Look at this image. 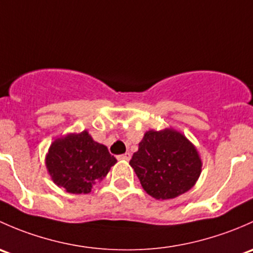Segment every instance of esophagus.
Segmentation results:
<instances>
[{
    "label": "esophagus",
    "instance_id": "1",
    "mask_svg": "<svg viewBox=\"0 0 253 253\" xmlns=\"http://www.w3.org/2000/svg\"><path fill=\"white\" fill-rule=\"evenodd\" d=\"M119 158H122V160L129 161L130 158H131V153H130V152H126V153H124V155L119 156Z\"/></svg>",
    "mask_w": 253,
    "mask_h": 253
}]
</instances>
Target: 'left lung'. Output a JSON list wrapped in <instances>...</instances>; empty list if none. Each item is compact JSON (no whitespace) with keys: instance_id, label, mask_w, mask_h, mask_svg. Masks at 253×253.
<instances>
[{"instance_id":"8db88e82","label":"left lung","mask_w":253,"mask_h":253,"mask_svg":"<svg viewBox=\"0 0 253 253\" xmlns=\"http://www.w3.org/2000/svg\"><path fill=\"white\" fill-rule=\"evenodd\" d=\"M130 166L150 196L169 200L196 184L202 162L196 147L181 132L169 127L146 131Z\"/></svg>"}]
</instances>
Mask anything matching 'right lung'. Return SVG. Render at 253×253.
Here are the masks:
<instances>
[{
    "instance_id": "right-lung-1",
    "label": "right lung",
    "mask_w": 253,
    "mask_h": 253,
    "mask_svg": "<svg viewBox=\"0 0 253 253\" xmlns=\"http://www.w3.org/2000/svg\"><path fill=\"white\" fill-rule=\"evenodd\" d=\"M117 160L105 145L93 141L86 130L54 140L46 156L53 183L70 194H88Z\"/></svg>"
}]
</instances>
